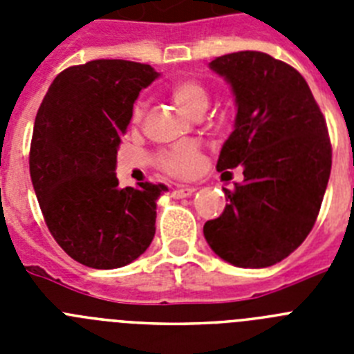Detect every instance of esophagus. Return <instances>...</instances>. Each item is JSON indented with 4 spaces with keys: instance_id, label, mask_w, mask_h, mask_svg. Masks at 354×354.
I'll list each match as a JSON object with an SVG mask.
<instances>
[{
    "instance_id": "obj_1",
    "label": "esophagus",
    "mask_w": 354,
    "mask_h": 354,
    "mask_svg": "<svg viewBox=\"0 0 354 354\" xmlns=\"http://www.w3.org/2000/svg\"><path fill=\"white\" fill-rule=\"evenodd\" d=\"M195 189L196 187H193V186H179L177 189H174V193H171V195H174L175 198H186V196L193 195V193H195Z\"/></svg>"
}]
</instances>
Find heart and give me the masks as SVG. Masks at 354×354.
Instances as JSON below:
<instances>
[{"instance_id": "heart-1", "label": "heart", "mask_w": 354, "mask_h": 354, "mask_svg": "<svg viewBox=\"0 0 354 354\" xmlns=\"http://www.w3.org/2000/svg\"><path fill=\"white\" fill-rule=\"evenodd\" d=\"M170 95L175 104L193 118L202 117L209 106L207 86L195 77H187V80H180L171 84ZM145 108L147 104L143 99H138L134 102L133 109H131L133 124H138L142 120ZM158 162L167 174L175 175V177H189V175L198 171L202 159H200V152L193 143H179L171 149L162 150L158 156Z\"/></svg>"}]
</instances>
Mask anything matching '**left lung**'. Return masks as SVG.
Masks as SVG:
<instances>
[{
  "label": "left lung",
  "instance_id": "8db88e82",
  "mask_svg": "<svg viewBox=\"0 0 354 354\" xmlns=\"http://www.w3.org/2000/svg\"><path fill=\"white\" fill-rule=\"evenodd\" d=\"M209 67L232 86L237 106L216 168L241 165L245 180L223 189L228 204L205 221V241L237 268H268L298 248L317 220L331 171L326 120L305 77L286 62L239 51Z\"/></svg>",
  "mask_w": 354,
  "mask_h": 354
}]
</instances>
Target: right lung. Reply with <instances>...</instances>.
<instances>
[{
    "mask_svg": "<svg viewBox=\"0 0 354 354\" xmlns=\"http://www.w3.org/2000/svg\"><path fill=\"white\" fill-rule=\"evenodd\" d=\"M158 76L127 60L74 65L37 111L30 175L44 220L68 257L93 270L131 264L154 239L156 202L168 187L120 189L115 170L134 101Z\"/></svg>",
    "mask_w": 354,
    "mask_h": 354,
    "instance_id": "add662e5",
    "label": "right lung"
}]
</instances>
